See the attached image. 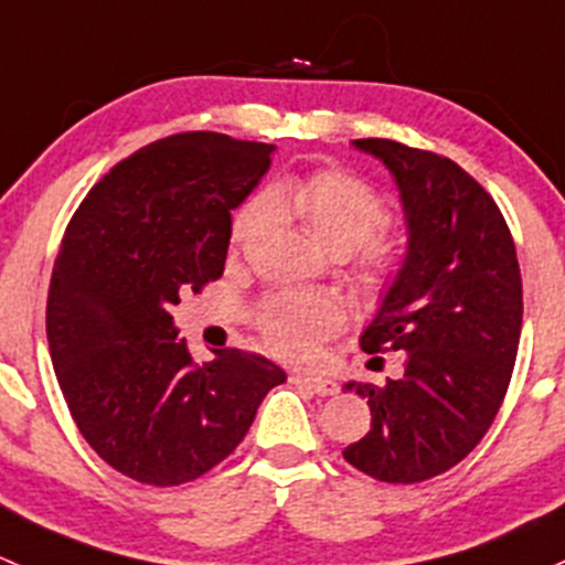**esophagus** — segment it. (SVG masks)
<instances>
[{"instance_id":"esophagus-1","label":"esophagus","mask_w":565,"mask_h":565,"mask_svg":"<svg viewBox=\"0 0 565 565\" xmlns=\"http://www.w3.org/2000/svg\"><path fill=\"white\" fill-rule=\"evenodd\" d=\"M290 383H296V386H301V388H310L312 394H321V397H331V394H337V383L331 381V377L294 372V375H290Z\"/></svg>"}]
</instances>
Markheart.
Segmentation results:
<instances>
[{
  "instance_id": "1",
  "label": "heart",
  "mask_w": 565,
  "mask_h": 565,
  "mask_svg": "<svg viewBox=\"0 0 565 565\" xmlns=\"http://www.w3.org/2000/svg\"><path fill=\"white\" fill-rule=\"evenodd\" d=\"M266 203L299 220L307 236L326 253H353L370 241L372 277H386L394 269L392 249L383 242H372L388 223L386 203L362 179L345 171H312L275 184L266 193ZM264 214L266 206L260 201L244 203L231 223V244L239 247L247 242L264 223ZM342 321V305L329 296H280L269 301L258 318L266 345L290 362H312L321 353V342L334 334Z\"/></svg>"
}]
</instances>
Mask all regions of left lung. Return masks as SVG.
<instances>
[{"mask_svg":"<svg viewBox=\"0 0 565 565\" xmlns=\"http://www.w3.org/2000/svg\"><path fill=\"white\" fill-rule=\"evenodd\" d=\"M353 147L388 168L408 231L359 342L405 353V375L345 383L367 397L372 427L342 457L377 481L416 484L455 468L495 422L520 348V264L498 203L449 157L386 138Z\"/></svg>","mask_w":565,"mask_h":565,"instance_id":"1","label":"left lung"}]
</instances>
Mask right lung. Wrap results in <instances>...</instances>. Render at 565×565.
Here are the masks:
<instances>
[{"instance_id":"right-lung-1","label":"right lung","mask_w":565,"mask_h":565,"mask_svg":"<svg viewBox=\"0 0 565 565\" xmlns=\"http://www.w3.org/2000/svg\"><path fill=\"white\" fill-rule=\"evenodd\" d=\"M271 152L223 132L168 136L110 168L65 231L45 307L56 381L86 444L141 484L177 487L223 462L285 383L236 348L193 362L171 316L223 275L231 212Z\"/></svg>"}]
</instances>
